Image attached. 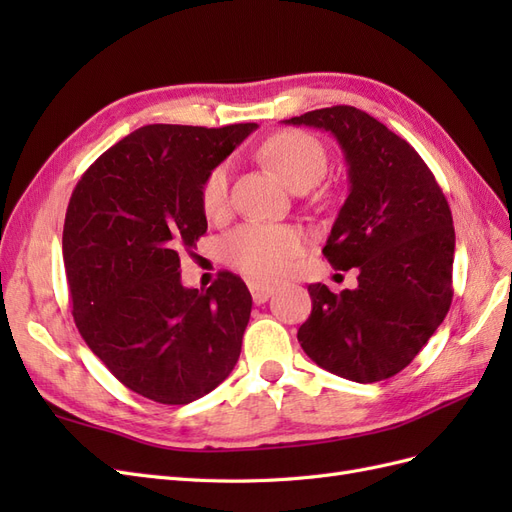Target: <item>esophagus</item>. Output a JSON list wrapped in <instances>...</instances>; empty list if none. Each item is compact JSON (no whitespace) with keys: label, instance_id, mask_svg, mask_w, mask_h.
I'll return each mask as SVG.
<instances>
[{"label":"esophagus","instance_id":"obj_1","mask_svg":"<svg viewBox=\"0 0 512 512\" xmlns=\"http://www.w3.org/2000/svg\"><path fill=\"white\" fill-rule=\"evenodd\" d=\"M250 292H252L254 303H265L273 294V288L267 284H260V282H250Z\"/></svg>","mask_w":512,"mask_h":512}]
</instances>
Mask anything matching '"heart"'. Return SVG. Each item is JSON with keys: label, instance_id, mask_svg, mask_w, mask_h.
<instances>
[{"label": "heart", "instance_id": "b5f03b06", "mask_svg": "<svg viewBox=\"0 0 512 512\" xmlns=\"http://www.w3.org/2000/svg\"><path fill=\"white\" fill-rule=\"evenodd\" d=\"M262 156L282 175L290 188L314 185L327 173V149L314 134L303 130H284L273 134L262 145ZM230 200V166L218 164L205 177L200 188V207L207 218H220ZM222 254L230 267L254 280H277L301 254L297 230L275 224H243L222 241Z\"/></svg>", "mask_w": 512, "mask_h": 512}]
</instances>
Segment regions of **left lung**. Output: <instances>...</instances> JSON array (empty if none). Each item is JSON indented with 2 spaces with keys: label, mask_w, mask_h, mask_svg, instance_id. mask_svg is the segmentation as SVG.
<instances>
[{
  "label": "left lung",
  "mask_w": 512,
  "mask_h": 512,
  "mask_svg": "<svg viewBox=\"0 0 512 512\" xmlns=\"http://www.w3.org/2000/svg\"><path fill=\"white\" fill-rule=\"evenodd\" d=\"M284 123L327 130L342 145L350 194L322 254L335 269H359L354 290L307 286L312 314L297 333L301 348L346 380L391 378L451 307V207L414 147L365 111L331 106Z\"/></svg>",
  "instance_id": "8db88e82"
}]
</instances>
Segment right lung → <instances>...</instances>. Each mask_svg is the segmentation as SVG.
I'll use <instances>...</instances> for the list:
<instances>
[{"instance_id": "add662e5", "label": "right lung", "mask_w": 512, "mask_h": 512, "mask_svg": "<svg viewBox=\"0 0 512 512\" xmlns=\"http://www.w3.org/2000/svg\"><path fill=\"white\" fill-rule=\"evenodd\" d=\"M256 123H151L121 138L76 183L64 224L72 316L130 391L183 406L224 382L241 354L252 294L220 271L183 288L181 250L207 232L200 188Z\"/></svg>"}]
</instances>
